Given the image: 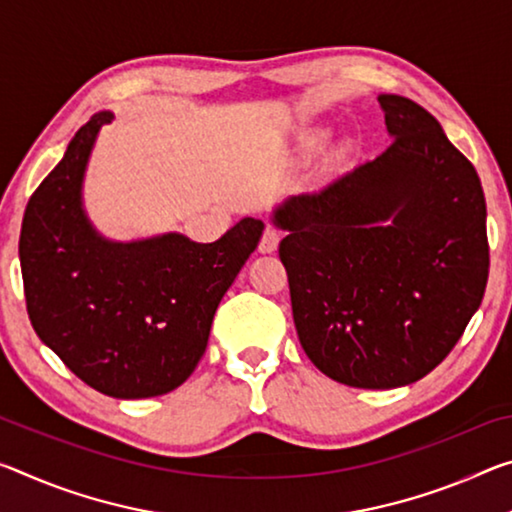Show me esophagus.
I'll return each mask as SVG.
<instances>
[{
	"label": "esophagus",
	"mask_w": 512,
	"mask_h": 512,
	"mask_svg": "<svg viewBox=\"0 0 512 512\" xmlns=\"http://www.w3.org/2000/svg\"><path fill=\"white\" fill-rule=\"evenodd\" d=\"M278 243H280V230H275L273 225H269L262 234V239H259V253H273V250H278Z\"/></svg>",
	"instance_id": "esophagus-1"
}]
</instances>
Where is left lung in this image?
Segmentation results:
<instances>
[{
    "label": "left lung",
    "mask_w": 512,
    "mask_h": 512,
    "mask_svg": "<svg viewBox=\"0 0 512 512\" xmlns=\"http://www.w3.org/2000/svg\"><path fill=\"white\" fill-rule=\"evenodd\" d=\"M389 148L273 212L287 230L300 346L348 387L392 389L440 364L481 305L490 271L476 168L417 102L378 95Z\"/></svg>",
    "instance_id": "1"
}]
</instances>
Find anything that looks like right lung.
<instances>
[{
  "label": "right lung",
  "mask_w": 512,
  "mask_h": 512,
  "mask_svg": "<svg viewBox=\"0 0 512 512\" xmlns=\"http://www.w3.org/2000/svg\"><path fill=\"white\" fill-rule=\"evenodd\" d=\"M102 111L72 136L63 159L29 198L20 266L40 342L97 392L148 399L173 392L198 367L216 307L257 248L264 223L241 218L214 243L184 234L118 243L81 207V182Z\"/></svg>",
  "instance_id": "right-lung-1"
}]
</instances>
